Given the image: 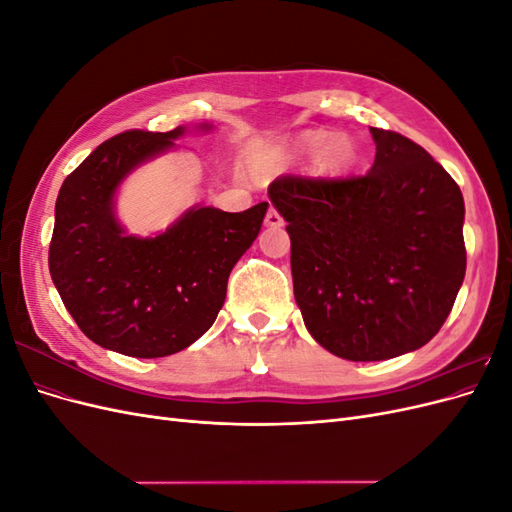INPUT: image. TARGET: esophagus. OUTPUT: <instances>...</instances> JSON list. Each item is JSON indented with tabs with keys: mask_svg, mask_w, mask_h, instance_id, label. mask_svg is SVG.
<instances>
[{
	"mask_svg": "<svg viewBox=\"0 0 512 512\" xmlns=\"http://www.w3.org/2000/svg\"><path fill=\"white\" fill-rule=\"evenodd\" d=\"M265 224L271 226V228H280V226L284 224V220H282V215L277 213V209L271 207V209L267 211V215H265Z\"/></svg>",
	"mask_w": 512,
	"mask_h": 512,
	"instance_id": "1",
	"label": "esophagus"
}]
</instances>
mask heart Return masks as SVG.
Returning <instances> with one entry per match:
<instances>
[{"instance_id": "obj_1", "label": "heart", "mask_w": 512, "mask_h": 512, "mask_svg": "<svg viewBox=\"0 0 512 512\" xmlns=\"http://www.w3.org/2000/svg\"><path fill=\"white\" fill-rule=\"evenodd\" d=\"M329 141H331L329 134H312L305 141L303 149L309 151V153H316V151H322L323 147L329 144ZM324 160H327L333 166L346 164L350 160V147L346 143H342V141L331 143L330 147L324 150Z\"/></svg>"}]
</instances>
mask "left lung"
I'll return each instance as SVG.
<instances>
[{
	"mask_svg": "<svg viewBox=\"0 0 512 512\" xmlns=\"http://www.w3.org/2000/svg\"><path fill=\"white\" fill-rule=\"evenodd\" d=\"M376 160L354 177L269 185L290 235L294 299L316 342L384 361L440 331L466 275L463 196L410 138L371 128Z\"/></svg>",
	"mask_w": 512,
	"mask_h": 512,
	"instance_id": "1",
	"label": "left lung"
}]
</instances>
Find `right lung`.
I'll use <instances>...</instances> for the list:
<instances>
[{
  "label": "right lung",
  "mask_w": 512,
  "mask_h": 512,
  "mask_svg": "<svg viewBox=\"0 0 512 512\" xmlns=\"http://www.w3.org/2000/svg\"><path fill=\"white\" fill-rule=\"evenodd\" d=\"M183 132L108 138L66 177L55 203L49 271L61 301L91 342L136 359L175 354L211 329L269 207H194L158 237L126 235L113 209L119 183Z\"/></svg>",
  "instance_id": "add662e5"
}]
</instances>
